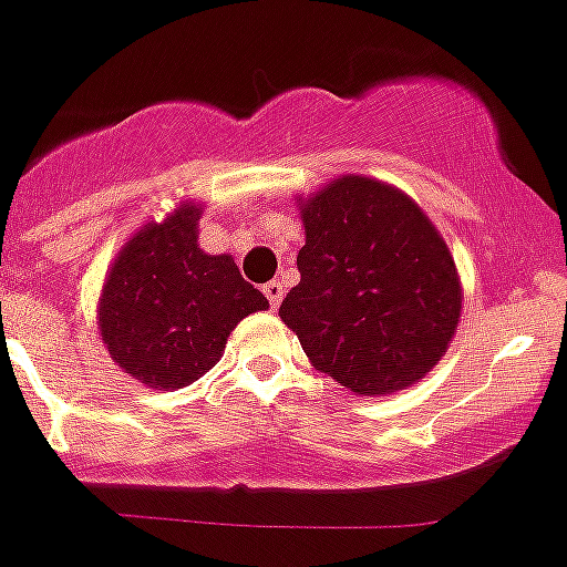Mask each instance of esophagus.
<instances>
[{
	"instance_id": "1",
	"label": "esophagus",
	"mask_w": 567,
	"mask_h": 567,
	"mask_svg": "<svg viewBox=\"0 0 567 567\" xmlns=\"http://www.w3.org/2000/svg\"><path fill=\"white\" fill-rule=\"evenodd\" d=\"M284 292H287V287H284V280H269L267 287H264V295H267L269 300V309H278L280 300H284Z\"/></svg>"
}]
</instances>
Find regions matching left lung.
I'll return each mask as SVG.
<instances>
[{"label":"left lung","instance_id":"8db88e82","mask_svg":"<svg viewBox=\"0 0 567 567\" xmlns=\"http://www.w3.org/2000/svg\"><path fill=\"white\" fill-rule=\"evenodd\" d=\"M300 284L278 315L320 373L353 395H392L429 375L462 317L454 256L401 188L342 175L298 199Z\"/></svg>","mask_w":567,"mask_h":567}]
</instances>
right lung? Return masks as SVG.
Here are the masks:
<instances>
[{
	"label": "right lung",
	"mask_w": 567,
	"mask_h": 567,
	"mask_svg": "<svg viewBox=\"0 0 567 567\" xmlns=\"http://www.w3.org/2000/svg\"><path fill=\"white\" fill-rule=\"evenodd\" d=\"M203 206L186 199L150 219L113 258L96 320L118 368L153 390H181L223 359L230 331L267 298L241 278L228 252L199 250Z\"/></svg>",
	"instance_id": "add662e5"
}]
</instances>
